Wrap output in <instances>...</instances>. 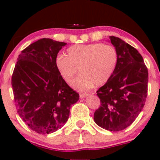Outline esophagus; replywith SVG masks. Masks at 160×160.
<instances>
[{"label":"esophagus","instance_id":"1","mask_svg":"<svg viewBox=\"0 0 160 160\" xmlns=\"http://www.w3.org/2000/svg\"><path fill=\"white\" fill-rule=\"evenodd\" d=\"M89 96V94H80V98H86V97Z\"/></svg>","mask_w":160,"mask_h":160}]
</instances>
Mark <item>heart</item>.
I'll return each instance as SVG.
<instances>
[{
    "label": "heart",
    "mask_w": 160,
    "mask_h": 160,
    "mask_svg": "<svg viewBox=\"0 0 160 160\" xmlns=\"http://www.w3.org/2000/svg\"><path fill=\"white\" fill-rule=\"evenodd\" d=\"M118 56L113 46L103 43L79 44L67 49V56L58 55L55 65L58 74L68 84H71L78 72L81 73L74 82L77 89L90 90L105 84L114 74Z\"/></svg>",
    "instance_id": "obj_1"
}]
</instances>
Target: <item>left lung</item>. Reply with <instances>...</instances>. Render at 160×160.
I'll return each instance as SVG.
<instances>
[{
	"mask_svg": "<svg viewBox=\"0 0 160 160\" xmlns=\"http://www.w3.org/2000/svg\"><path fill=\"white\" fill-rule=\"evenodd\" d=\"M118 56L112 78L96 92L101 106L95 111L98 126L111 132L127 128L144 106L148 95V71L138 51L117 37H110Z\"/></svg>",
	"mask_w": 160,
	"mask_h": 160,
	"instance_id": "obj_1",
	"label": "left lung"
}]
</instances>
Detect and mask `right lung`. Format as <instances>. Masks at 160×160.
Masks as SVG:
<instances>
[{"mask_svg": "<svg viewBox=\"0 0 160 160\" xmlns=\"http://www.w3.org/2000/svg\"><path fill=\"white\" fill-rule=\"evenodd\" d=\"M67 43L42 38L27 47L17 58L12 86L17 113L39 134L52 133L68 120L79 94L57 71L55 60Z\"/></svg>", "mask_w": 160, "mask_h": 160, "instance_id": "add662e5", "label": "right lung"}]
</instances>
